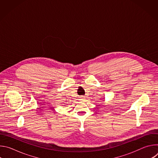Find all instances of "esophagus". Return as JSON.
<instances>
[{
    "label": "esophagus",
    "instance_id": "esophagus-1",
    "mask_svg": "<svg viewBox=\"0 0 158 158\" xmlns=\"http://www.w3.org/2000/svg\"><path fill=\"white\" fill-rule=\"evenodd\" d=\"M79 98H81V99H81V100H83V99H84V98H84V96H80V97H79Z\"/></svg>",
    "mask_w": 158,
    "mask_h": 158
}]
</instances>
